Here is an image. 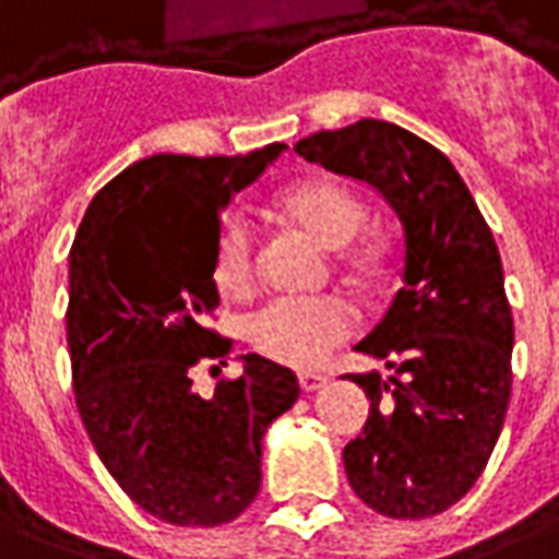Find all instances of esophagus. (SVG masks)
I'll return each instance as SVG.
<instances>
[{"mask_svg":"<svg viewBox=\"0 0 559 559\" xmlns=\"http://www.w3.org/2000/svg\"><path fill=\"white\" fill-rule=\"evenodd\" d=\"M299 388L306 390V393H314V390L326 388V374H318V372H299Z\"/></svg>","mask_w":559,"mask_h":559,"instance_id":"obj_1","label":"esophagus"}]
</instances>
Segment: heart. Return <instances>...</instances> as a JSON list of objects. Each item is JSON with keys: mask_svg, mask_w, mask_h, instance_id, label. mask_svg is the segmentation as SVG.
Wrapping results in <instances>:
<instances>
[{"mask_svg": "<svg viewBox=\"0 0 559 559\" xmlns=\"http://www.w3.org/2000/svg\"><path fill=\"white\" fill-rule=\"evenodd\" d=\"M287 217L326 251H347L366 226V209L347 187L306 181L281 197ZM212 281L224 296H239L253 281V229L241 214H226L212 251ZM350 333V311L338 299H272L253 311L245 335L263 357L287 366H318Z\"/></svg>", "mask_w": 559, "mask_h": 559, "instance_id": "heart-1", "label": "heart"}]
</instances>
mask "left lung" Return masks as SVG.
Wrapping results in <instances>:
<instances>
[{
  "label": "left lung",
  "mask_w": 559,
  "mask_h": 559,
  "mask_svg": "<svg viewBox=\"0 0 559 559\" xmlns=\"http://www.w3.org/2000/svg\"><path fill=\"white\" fill-rule=\"evenodd\" d=\"M293 151L369 185L400 217L402 290L354 347L388 372L350 374L369 420L342 460L378 514H439L478 481L509 412L514 320L493 233L451 159L396 123L366 117Z\"/></svg>",
  "instance_id": "left-lung-1"
}]
</instances>
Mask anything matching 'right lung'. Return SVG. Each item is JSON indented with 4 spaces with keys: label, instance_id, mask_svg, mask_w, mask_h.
<instances>
[{
    "label": "right lung",
    "instance_id": "right-lung-1",
    "mask_svg": "<svg viewBox=\"0 0 559 559\" xmlns=\"http://www.w3.org/2000/svg\"><path fill=\"white\" fill-rule=\"evenodd\" d=\"M284 151L139 159L93 197L69 253L78 412L111 478L166 524L236 521L260 493L266 429L299 400L296 374L260 354L212 396L193 390V369L221 372L229 354L205 330L221 214Z\"/></svg>",
    "mask_w": 559,
    "mask_h": 559
}]
</instances>
